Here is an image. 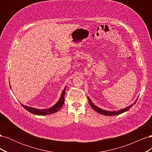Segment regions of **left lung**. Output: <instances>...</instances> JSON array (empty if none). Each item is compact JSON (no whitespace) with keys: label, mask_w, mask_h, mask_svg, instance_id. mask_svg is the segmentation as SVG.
<instances>
[{"label":"left lung","mask_w":152,"mask_h":152,"mask_svg":"<svg viewBox=\"0 0 152 152\" xmlns=\"http://www.w3.org/2000/svg\"><path fill=\"white\" fill-rule=\"evenodd\" d=\"M137 98H138V97H137V99H136L135 102L133 103V104H131L130 106H128V107H126V108L121 109V110H117V111L110 112V111H108V110H103V109H102V108H99L98 107H97V106L95 105L93 102H92V101L91 100V99L88 97V96H87V99H88V101H89V104H90V105H91V107L92 108H93L96 112H98V113H100V114H102V115H107V116L117 115L121 114V113H124V112H127L128 110H129V109L132 107L133 104H134L136 103Z\"/></svg>","instance_id":"8db88e82"}]
</instances>
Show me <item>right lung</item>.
<instances>
[{"instance_id": "1", "label": "right lung", "mask_w": 152, "mask_h": 152, "mask_svg": "<svg viewBox=\"0 0 152 152\" xmlns=\"http://www.w3.org/2000/svg\"><path fill=\"white\" fill-rule=\"evenodd\" d=\"M10 87H11V86H10ZM66 87H65V88H64V90L62 91L60 98H59V99L58 101V102L55 104H54L53 107H51L48 109H38L35 108H32V107H28V106H26L22 104H21V106L25 110H26L27 111H28L29 112L33 113L34 115H47L54 113L55 112H58L59 109H61V108L63 107V105L64 104V102H65V94Z\"/></svg>"}]
</instances>
